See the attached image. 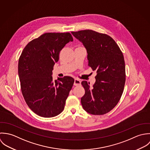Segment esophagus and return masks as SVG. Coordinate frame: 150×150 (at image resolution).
I'll list each match as a JSON object with an SVG mask.
<instances>
[{
    "label": "esophagus",
    "mask_w": 150,
    "mask_h": 150,
    "mask_svg": "<svg viewBox=\"0 0 150 150\" xmlns=\"http://www.w3.org/2000/svg\"><path fill=\"white\" fill-rule=\"evenodd\" d=\"M81 85V81L78 79H75L74 81V86H79Z\"/></svg>",
    "instance_id": "obj_1"
}]
</instances>
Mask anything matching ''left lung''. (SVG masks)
Returning <instances> with one entry per match:
<instances>
[{
	"label": "left lung",
	"mask_w": 150,
	"mask_h": 150,
	"mask_svg": "<svg viewBox=\"0 0 150 150\" xmlns=\"http://www.w3.org/2000/svg\"><path fill=\"white\" fill-rule=\"evenodd\" d=\"M71 33L86 48L88 66L97 71L92 86L85 81L81 83L85 90L82 105L90 114H105L116 106L123 91L126 75L123 53L106 34L89 30Z\"/></svg>",
	"instance_id": "left-lung-1"
}]
</instances>
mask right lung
Masks as SVG:
<instances>
[{
  "label": "right lung",
  "instance_id": "right-lung-1",
  "mask_svg": "<svg viewBox=\"0 0 150 150\" xmlns=\"http://www.w3.org/2000/svg\"><path fill=\"white\" fill-rule=\"evenodd\" d=\"M73 38L69 32L45 33L30 42L18 60L21 92L30 110L39 116L54 117L63 111L74 83L71 76L53 81L52 71L62 49Z\"/></svg>",
  "mask_w": 150,
  "mask_h": 150
}]
</instances>
